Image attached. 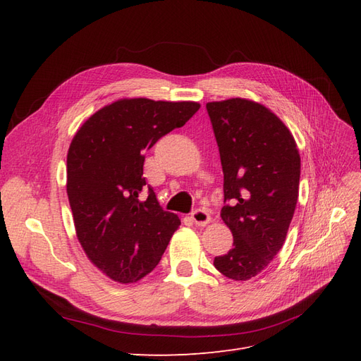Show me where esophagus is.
Listing matches in <instances>:
<instances>
[{"label":"esophagus","instance_id":"esophagus-1","mask_svg":"<svg viewBox=\"0 0 361 361\" xmlns=\"http://www.w3.org/2000/svg\"><path fill=\"white\" fill-rule=\"evenodd\" d=\"M191 220L194 221V224H195V226L204 227L206 224H209V223H211V216H209V214H207L206 211H203V209H197V211H194V212L191 214Z\"/></svg>","mask_w":361,"mask_h":361}]
</instances>
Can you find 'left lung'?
<instances>
[{
  "instance_id": "8db88e82",
  "label": "left lung",
  "mask_w": 361,
  "mask_h": 361,
  "mask_svg": "<svg viewBox=\"0 0 361 361\" xmlns=\"http://www.w3.org/2000/svg\"><path fill=\"white\" fill-rule=\"evenodd\" d=\"M224 174V224L233 248L214 267L235 281L260 274L281 250L298 200L301 158L288 126L243 97L207 102Z\"/></svg>"
}]
</instances>
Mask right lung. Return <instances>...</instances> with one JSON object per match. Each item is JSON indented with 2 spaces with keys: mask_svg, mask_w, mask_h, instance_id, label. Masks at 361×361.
Returning a JSON list of instances; mask_svg holds the SVG:
<instances>
[{
  "mask_svg": "<svg viewBox=\"0 0 361 361\" xmlns=\"http://www.w3.org/2000/svg\"><path fill=\"white\" fill-rule=\"evenodd\" d=\"M199 108L191 101L118 99L87 118L72 138L66 191L76 238L114 281L128 285L154 271L178 231L179 216L162 211L146 185L145 154Z\"/></svg>",
  "mask_w": 361,
  "mask_h": 361,
  "instance_id": "add662e5",
  "label": "right lung"
}]
</instances>
